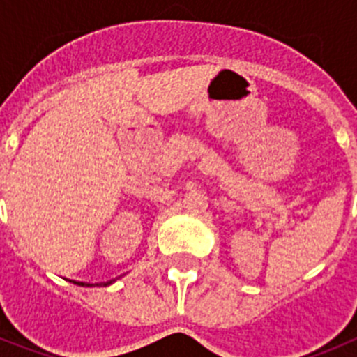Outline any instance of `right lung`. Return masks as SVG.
<instances>
[{
	"mask_svg": "<svg viewBox=\"0 0 357 357\" xmlns=\"http://www.w3.org/2000/svg\"><path fill=\"white\" fill-rule=\"evenodd\" d=\"M75 284H80V286H89V284H84V282H75ZM112 284V280H109V282H102V286H109Z\"/></svg>",
	"mask_w": 357,
	"mask_h": 357,
	"instance_id": "right-lung-1",
	"label": "right lung"
}]
</instances>
